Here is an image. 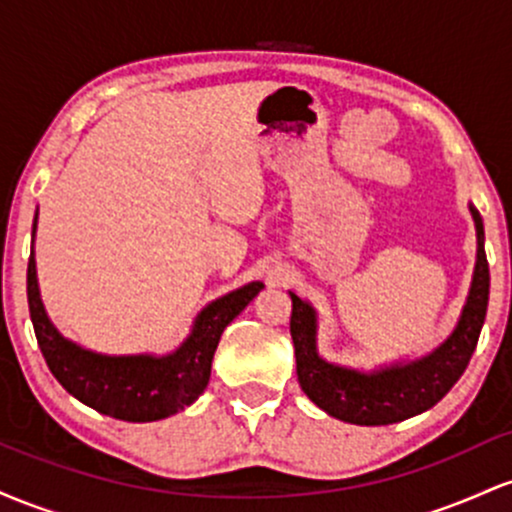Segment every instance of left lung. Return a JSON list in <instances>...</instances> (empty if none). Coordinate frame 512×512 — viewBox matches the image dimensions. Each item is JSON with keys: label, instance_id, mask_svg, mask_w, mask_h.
<instances>
[{"label": "left lung", "instance_id": "1", "mask_svg": "<svg viewBox=\"0 0 512 512\" xmlns=\"http://www.w3.org/2000/svg\"><path fill=\"white\" fill-rule=\"evenodd\" d=\"M477 226V264L460 320L436 351L373 373L334 366L317 354V313L291 293V339L296 349L298 383L322 411L358 426H387L431 409L450 392L477 349L489 305V262L484 252V223L469 204Z\"/></svg>", "mask_w": 512, "mask_h": 512}]
</instances>
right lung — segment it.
Masks as SVG:
<instances>
[{"label": "right lung", "instance_id": "right-lung-1", "mask_svg": "<svg viewBox=\"0 0 512 512\" xmlns=\"http://www.w3.org/2000/svg\"><path fill=\"white\" fill-rule=\"evenodd\" d=\"M26 279L35 339L57 383L86 407L113 419L137 421V424L178 414L202 395L204 387L209 385L211 358H214L223 330L264 289L260 281H252L243 289L216 298L197 315L190 337L173 354L103 356L64 339L52 325L40 301L33 252L28 260Z\"/></svg>", "mask_w": 512, "mask_h": 512}]
</instances>
